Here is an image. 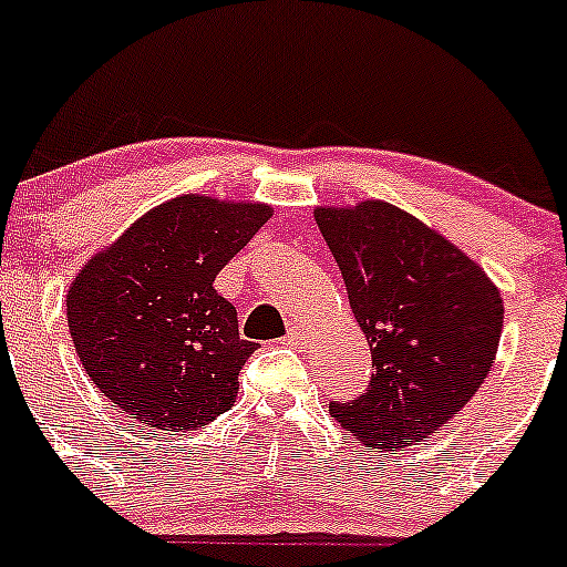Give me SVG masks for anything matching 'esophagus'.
I'll return each mask as SVG.
<instances>
[{
	"instance_id": "esophagus-1",
	"label": "esophagus",
	"mask_w": 567,
	"mask_h": 567,
	"mask_svg": "<svg viewBox=\"0 0 567 567\" xmlns=\"http://www.w3.org/2000/svg\"><path fill=\"white\" fill-rule=\"evenodd\" d=\"M305 329H301V326H290L288 329V337H285V342H288V346H305Z\"/></svg>"
}]
</instances>
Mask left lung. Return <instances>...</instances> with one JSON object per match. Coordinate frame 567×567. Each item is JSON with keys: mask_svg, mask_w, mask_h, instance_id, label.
<instances>
[{"mask_svg": "<svg viewBox=\"0 0 567 567\" xmlns=\"http://www.w3.org/2000/svg\"><path fill=\"white\" fill-rule=\"evenodd\" d=\"M351 312L368 337L370 386L329 411L373 450L442 431L483 386L505 301L488 274L442 233L384 199L316 208Z\"/></svg>", "mask_w": 567, "mask_h": 567, "instance_id": "1", "label": "left lung"}]
</instances>
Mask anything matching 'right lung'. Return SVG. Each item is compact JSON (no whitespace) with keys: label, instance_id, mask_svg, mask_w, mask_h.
<instances>
[{"label":"right lung","instance_id":"obj_1","mask_svg":"<svg viewBox=\"0 0 567 567\" xmlns=\"http://www.w3.org/2000/svg\"><path fill=\"white\" fill-rule=\"evenodd\" d=\"M271 205L183 194L95 251L68 288V329L90 381L153 431H197L233 409L257 342L214 279Z\"/></svg>","mask_w":567,"mask_h":567}]
</instances>
